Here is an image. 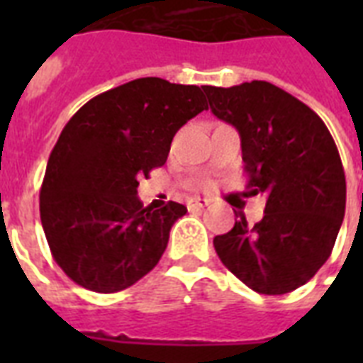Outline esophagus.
Here are the masks:
<instances>
[{
  "label": "esophagus",
  "mask_w": 363,
  "mask_h": 363,
  "mask_svg": "<svg viewBox=\"0 0 363 363\" xmlns=\"http://www.w3.org/2000/svg\"><path fill=\"white\" fill-rule=\"evenodd\" d=\"M211 201L209 199L205 198H192L190 201H188V209L194 211V209H203V207H207Z\"/></svg>",
  "instance_id": "1"
}]
</instances>
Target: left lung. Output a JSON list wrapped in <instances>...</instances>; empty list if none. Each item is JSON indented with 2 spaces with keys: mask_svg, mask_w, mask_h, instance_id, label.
<instances>
[{
  "mask_svg": "<svg viewBox=\"0 0 363 363\" xmlns=\"http://www.w3.org/2000/svg\"><path fill=\"white\" fill-rule=\"evenodd\" d=\"M213 115L241 135L247 186L264 194V218L216 235L218 258L254 292L281 296L326 264L345 216L347 182L326 124L292 94L265 81L203 86Z\"/></svg>",
  "mask_w": 363,
  "mask_h": 363,
  "instance_id": "obj_1",
  "label": "left lung"
}]
</instances>
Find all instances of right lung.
<instances>
[{
	"instance_id": "obj_1",
	"label": "right lung",
	"mask_w": 363,
	"mask_h": 363,
	"mask_svg": "<svg viewBox=\"0 0 363 363\" xmlns=\"http://www.w3.org/2000/svg\"><path fill=\"white\" fill-rule=\"evenodd\" d=\"M205 109L199 86L145 77L99 94L71 116L39 194L48 247L71 281L113 294L154 269L186 207H143L139 179L165 164L177 131Z\"/></svg>"
}]
</instances>
